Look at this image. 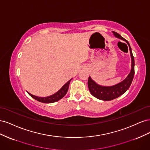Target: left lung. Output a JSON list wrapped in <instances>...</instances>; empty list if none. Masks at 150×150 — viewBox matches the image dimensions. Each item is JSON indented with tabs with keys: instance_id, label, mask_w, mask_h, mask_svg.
<instances>
[{
	"instance_id": "obj_1",
	"label": "left lung",
	"mask_w": 150,
	"mask_h": 150,
	"mask_svg": "<svg viewBox=\"0 0 150 150\" xmlns=\"http://www.w3.org/2000/svg\"><path fill=\"white\" fill-rule=\"evenodd\" d=\"M112 33L116 38L124 40L128 44L131 57V69L129 74L126 77V79L120 83L111 86H103L99 85L96 82H94L90 76L89 77L88 84L91 94L95 98L103 101H111L124 94L129 89L131 83H132L134 74V59L129 42L123 38H122L118 33L114 31H112Z\"/></svg>"
}]
</instances>
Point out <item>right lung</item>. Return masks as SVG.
<instances>
[{"label": "right lung", "instance_id": "add662e5", "mask_svg": "<svg viewBox=\"0 0 150 150\" xmlns=\"http://www.w3.org/2000/svg\"><path fill=\"white\" fill-rule=\"evenodd\" d=\"M71 79H71L69 81H67V82L57 92L51 95V96H47V97H38V96H34V95L31 94L28 92V93L32 98H33L34 99H35V100H37L39 102L44 103H52L56 102L59 100H60L61 99H62L66 94L68 89H69V86Z\"/></svg>", "mask_w": 150, "mask_h": 150}]
</instances>
